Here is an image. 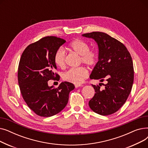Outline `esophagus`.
Here are the masks:
<instances>
[{"mask_svg":"<svg viewBox=\"0 0 148 148\" xmlns=\"http://www.w3.org/2000/svg\"><path fill=\"white\" fill-rule=\"evenodd\" d=\"M80 86H83L82 84H75V88H79Z\"/></svg>","mask_w":148,"mask_h":148,"instance_id":"1","label":"esophagus"}]
</instances>
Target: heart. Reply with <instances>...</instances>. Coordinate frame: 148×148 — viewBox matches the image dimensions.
<instances>
[{
	"label": "heart",
	"mask_w": 148,
	"mask_h": 148,
	"mask_svg": "<svg viewBox=\"0 0 148 148\" xmlns=\"http://www.w3.org/2000/svg\"><path fill=\"white\" fill-rule=\"evenodd\" d=\"M69 50L80 56V62L88 66H94L98 60L97 53L89 49V45L84 41L76 39L70 42L68 45ZM66 54L62 48L58 49L54 54V62L59 68H63L65 66ZM88 70L83 67L73 68L68 70L62 75V78L66 82L75 84L82 83L87 78Z\"/></svg>",
	"instance_id": "heart-1"
}]
</instances>
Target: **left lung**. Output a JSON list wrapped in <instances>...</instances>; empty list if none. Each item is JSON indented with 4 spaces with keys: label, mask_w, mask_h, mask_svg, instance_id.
<instances>
[{
    "label": "left lung",
    "mask_w": 148,
    "mask_h": 148,
    "mask_svg": "<svg viewBox=\"0 0 148 148\" xmlns=\"http://www.w3.org/2000/svg\"><path fill=\"white\" fill-rule=\"evenodd\" d=\"M82 36L94 40L98 47V61L90 79L107 81L103 90L98 85L92 84L95 93L89 106L99 114H112L125 104L133 86L134 68L131 54L122 42L107 34L93 32Z\"/></svg>",
    "instance_id": "1"
}]
</instances>
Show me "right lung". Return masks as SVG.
I'll return each instance as SVG.
<instances>
[{
    "label": "right lung",
    "mask_w": 148,
    "mask_h": 148,
    "mask_svg": "<svg viewBox=\"0 0 148 148\" xmlns=\"http://www.w3.org/2000/svg\"><path fill=\"white\" fill-rule=\"evenodd\" d=\"M66 42L56 36H46L29 45L21 54L18 68L21 94L28 107L37 115L50 117L66 106L74 85L62 82L58 88L49 86L48 81L59 78L54 54ZM58 79H56L57 80Z\"/></svg>",
    "instance_id": "add662e5"
}]
</instances>
